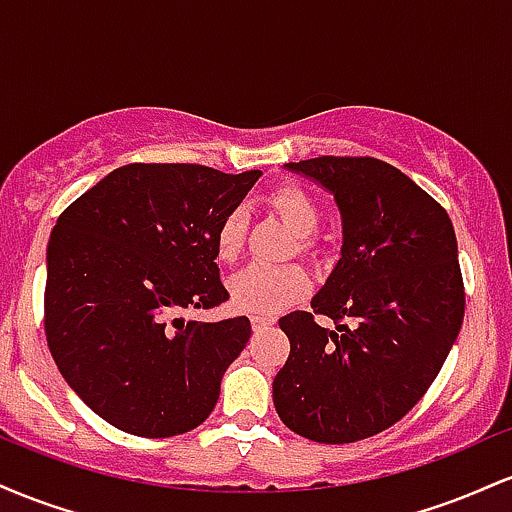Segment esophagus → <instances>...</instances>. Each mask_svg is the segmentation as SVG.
Returning a JSON list of instances; mask_svg holds the SVG:
<instances>
[{
  "label": "esophagus",
  "instance_id": "obj_1",
  "mask_svg": "<svg viewBox=\"0 0 512 512\" xmlns=\"http://www.w3.org/2000/svg\"><path fill=\"white\" fill-rule=\"evenodd\" d=\"M250 322H252V330L260 332V330H264V327L274 325V315H262V313H255V315H250Z\"/></svg>",
  "mask_w": 512,
  "mask_h": 512
}]
</instances>
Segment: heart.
I'll list each match as a JSON object with an SVG mask.
<instances>
[{
  "mask_svg": "<svg viewBox=\"0 0 512 512\" xmlns=\"http://www.w3.org/2000/svg\"><path fill=\"white\" fill-rule=\"evenodd\" d=\"M267 204L272 207L286 226L296 233V248L303 255H310L317 248L315 231L320 228L322 209L317 199L298 182H284L274 187L267 195ZM245 219L243 209H231L216 226L214 236V255L219 262H236L245 245ZM233 303L238 308L250 310V313L272 315L298 298L305 296L310 289L308 272L301 264H281V267H264V264H252L228 281Z\"/></svg>",
  "mask_w": 512,
  "mask_h": 512,
  "instance_id": "heart-1",
  "label": "heart"
}]
</instances>
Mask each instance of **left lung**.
Listing matches in <instances>:
<instances>
[{
	"label": "left lung",
	"mask_w": 512,
	"mask_h": 512,
	"mask_svg": "<svg viewBox=\"0 0 512 512\" xmlns=\"http://www.w3.org/2000/svg\"><path fill=\"white\" fill-rule=\"evenodd\" d=\"M334 192L342 260L308 310L279 317L291 354L274 407L315 443H356L397 424L443 368L464 320L452 221L402 170L373 156L289 163ZM315 314L332 316L325 331Z\"/></svg>",
	"instance_id": "obj_1"
}]
</instances>
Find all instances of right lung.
<instances>
[{"mask_svg":"<svg viewBox=\"0 0 512 512\" xmlns=\"http://www.w3.org/2000/svg\"><path fill=\"white\" fill-rule=\"evenodd\" d=\"M260 170L129 163L74 199L48 243L45 339L62 378L101 419L142 438L197 428L250 339L245 315L185 322L228 301L216 226Z\"/></svg>","mask_w":512,"mask_h":512,"instance_id":"add662e5","label":"right lung"}]
</instances>
